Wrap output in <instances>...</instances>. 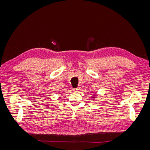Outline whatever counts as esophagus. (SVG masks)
<instances>
[{
  "instance_id": "1",
  "label": "esophagus",
  "mask_w": 150,
  "mask_h": 150,
  "mask_svg": "<svg viewBox=\"0 0 150 150\" xmlns=\"http://www.w3.org/2000/svg\"><path fill=\"white\" fill-rule=\"evenodd\" d=\"M74 91H78L79 90V88H74L73 89Z\"/></svg>"
}]
</instances>
